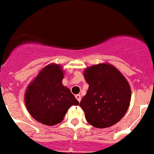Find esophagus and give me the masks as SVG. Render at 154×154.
I'll return each instance as SVG.
<instances>
[{
  "mask_svg": "<svg viewBox=\"0 0 154 154\" xmlns=\"http://www.w3.org/2000/svg\"><path fill=\"white\" fill-rule=\"evenodd\" d=\"M75 98H76V99H77V100L79 101V102H80L81 101V95L80 94H76L75 95Z\"/></svg>",
  "mask_w": 154,
  "mask_h": 154,
  "instance_id": "1",
  "label": "esophagus"
}]
</instances>
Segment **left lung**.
Segmentation results:
<instances>
[{
    "label": "left lung",
    "instance_id": "left-lung-1",
    "mask_svg": "<svg viewBox=\"0 0 154 154\" xmlns=\"http://www.w3.org/2000/svg\"><path fill=\"white\" fill-rule=\"evenodd\" d=\"M83 75L89 88L79 106L87 122L96 128H106L120 121L131 99V90L126 78L109 63L87 67Z\"/></svg>",
    "mask_w": 154,
    "mask_h": 154
}]
</instances>
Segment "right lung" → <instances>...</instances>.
<instances>
[{"label": "right lung", "instance_id": "obj_1", "mask_svg": "<svg viewBox=\"0 0 154 154\" xmlns=\"http://www.w3.org/2000/svg\"><path fill=\"white\" fill-rule=\"evenodd\" d=\"M63 72L56 63L44 67L28 85L24 102L33 119L47 126H54L63 120L71 106L79 105L69 88L62 84Z\"/></svg>", "mask_w": 154, "mask_h": 154}]
</instances>
